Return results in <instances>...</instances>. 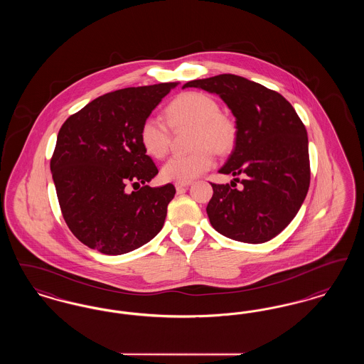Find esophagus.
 <instances>
[{
	"label": "esophagus",
	"mask_w": 364,
	"mask_h": 364,
	"mask_svg": "<svg viewBox=\"0 0 364 364\" xmlns=\"http://www.w3.org/2000/svg\"><path fill=\"white\" fill-rule=\"evenodd\" d=\"M188 186H191V181H187V183H176L174 184V187H176V190H184V188H187Z\"/></svg>",
	"instance_id": "34e87169"
}]
</instances>
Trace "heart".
Here are the masks:
<instances>
[{
  "label": "heart",
  "instance_id": "obj_1",
  "mask_svg": "<svg viewBox=\"0 0 364 364\" xmlns=\"http://www.w3.org/2000/svg\"><path fill=\"white\" fill-rule=\"evenodd\" d=\"M165 116L173 129L193 128V153L171 156L162 166L165 180L187 183L210 171L215 164L210 150L225 153L235 143V127L221 116L220 105L203 92H184L174 98L165 109ZM140 143L147 154L154 158L166 156L169 150L171 131L166 122L156 116H149L141 122Z\"/></svg>",
  "mask_w": 364,
  "mask_h": 364
}]
</instances>
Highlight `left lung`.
<instances>
[{
  "label": "left lung",
  "instance_id": "8db88e82",
  "mask_svg": "<svg viewBox=\"0 0 364 364\" xmlns=\"http://www.w3.org/2000/svg\"><path fill=\"white\" fill-rule=\"evenodd\" d=\"M188 87L217 94L236 119L235 149L218 172L242 176V188L211 184L210 224L236 242L272 240L294 220L310 187L306 127L281 94L242 76L224 73L183 88Z\"/></svg>",
  "mask_w": 364,
  "mask_h": 364
}]
</instances>
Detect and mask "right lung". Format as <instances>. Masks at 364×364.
Listing matches in <instances>:
<instances>
[{"label": "right lung", "instance_id": "right-lung-1", "mask_svg": "<svg viewBox=\"0 0 364 364\" xmlns=\"http://www.w3.org/2000/svg\"><path fill=\"white\" fill-rule=\"evenodd\" d=\"M177 86L159 83L107 92L63 124L50 171L63 217L87 247L122 255L162 229L176 190L173 184L146 186L158 169L139 132L144 119ZM127 185L141 188L128 193Z\"/></svg>", "mask_w": 364, "mask_h": 364}]
</instances>
